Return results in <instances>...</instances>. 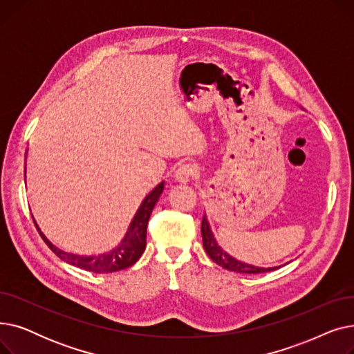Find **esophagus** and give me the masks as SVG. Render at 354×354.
Wrapping results in <instances>:
<instances>
[{
  "mask_svg": "<svg viewBox=\"0 0 354 354\" xmlns=\"http://www.w3.org/2000/svg\"><path fill=\"white\" fill-rule=\"evenodd\" d=\"M196 174H198V171L194 165L185 163L178 167V171L175 172V179L180 183H188L189 180H192L196 176Z\"/></svg>",
  "mask_w": 354,
  "mask_h": 354,
  "instance_id": "obj_1",
  "label": "esophagus"
}]
</instances>
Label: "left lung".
<instances>
[{
  "label": "left lung",
  "mask_w": 354,
  "mask_h": 354,
  "mask_svg": "<svg viewBox=\"0 0 354 354\" xmlns=\"http://www.w3.org/2000/svg\"><path fill=\"white\" fill-rule=\"evenodd\" d=\"M201 234H202V244L203 248H205L207 254L209 255V258L212 259L214 263H216L218 266H221L222 268L234 271V272H243V274H259V272H268V271H274L280 267H254L251 264H245L243 261H238L236 258L231 257L230 254H227L224 250H222L216 239L211 231V227L207 221V216L202 218V224H201Z\"/></svg>",
  "instance_id": "left-lung-1"
}]
</instances>
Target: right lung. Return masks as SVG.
Returning a JSON list of instances; mask_svg holds the SVG:
<instances>
[{
    "label": "right lung",
    "instance_id": "1",
    "mask_svg": "<svg viewBox=\"0 0 354 354\" xmlns=\"http://www.w3.org/2000/svg\"><path fill=\"white\" fill-rule=\"evenodd\" d=\"M163 185L165 182H160L158 187L143 199L136 215L133 216L132 222H130L129 230L124 238L122 239V243L115 250H111L110 252H106V254L88 257V255H77V254L63 251L59 247H55L51 241L47 239V236L41 232L39 225L35 224V221L34 224L37 230H39L41 238L44 239V243L48 245V248L59 258H62L63 261L96 274L116 272V271L132 267L142 257L146 248L147 222H149V218H151V214L156 205V202L159 201L163 192Z\"/></svg>",
    "mask_w": 354,
    "mask_h": 354
}]
</instances>
